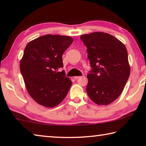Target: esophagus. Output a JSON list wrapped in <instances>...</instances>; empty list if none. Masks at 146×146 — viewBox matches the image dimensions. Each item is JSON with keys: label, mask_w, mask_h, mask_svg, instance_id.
<instances>
[{"label": "esophagus", "mask_w": 146, "mask_h": 146, "mask_svg": "<svg viewBox=\"0 0 146 146\" xmlns=\"http://www.w3.org/2000/svg\"><path fill=\"white\" fill-rule=\"evenodd\" d=\"M80 76H74V77H73V78L74 79H75V80H76V79H78V78H80Z\"/></svg>", "instance_id": "1"}]
</instances>
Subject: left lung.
Segmentation results:
<instances>
[{
	"label": "left lung",
	"mask_w": 146,
	"mask_h": 146,
	"mask_svg": "<svg viewBox=\"0 0 146 146\" xmlns=\"http://www.w3.org/2000/svg\"><path fill=\"white\" fill-rule=\"evenodd\" d=\"M87 47L91 68L87 75L88 95L98 105L112 103L122 93L130 75L127 51L118 39L104 32L80 36Z\"/></svg>",
	"instance_id": "left-lung-1"
}]
</instances>
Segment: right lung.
I'll list each match as a JSON object with an SVG mask.
<instances>
[{
  "label": "right lung",
  "mask_w": 146,
  "mask_h": 146,
  "mask_svg": "<svg viewBox=\"0 0 146 146\" xmlns=\"http://www.w3.org/2000/svg\"><path fill=\"white\" fill-rule=\"evenodd\" d=\"M73 42L68 36L46 35L31 40L24 49L20 70L29 95L46 108L58 105L67 95L72 82L63 68V53Z\"/></svg>",
  "instance_id": "right-lung-1"
}]
</instances>
